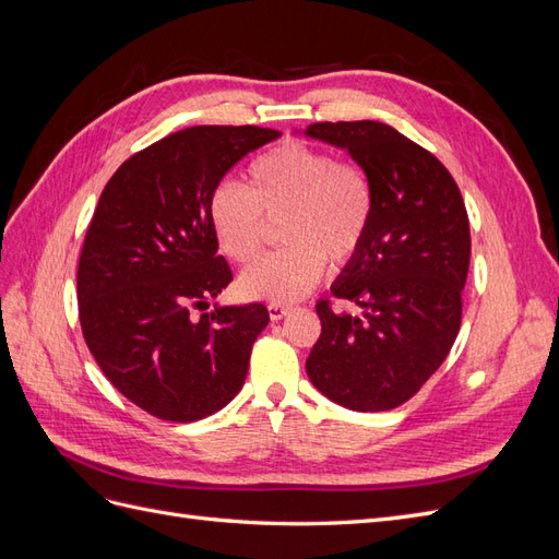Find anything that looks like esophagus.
Masks as SVG:
<instances>
[{
	"label": "esophagus",
	"instance_id": "1",
	"mask_svg": "<svg viewBox=\"0 0 559 559\" xmlns=\"http://www.w3.org/2000/svg\"><path fill=\"white\" fill-rule=\"evenodd\" d=\"M289 312H292V308L284 306V302H270V306H267V314H270V319H273V321L284 319Z\"/></svg>",
	"mask_w": 559,
	"mask_h": 559
}]
</instances>
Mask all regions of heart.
<instances>
[{"label":"heart","mask_w":559,"mask_h":559,"mask_svg":"<svg viewBox=\"0 0 559 559\" xmlns=\"http://www.w3.org/2000/svg\"><path fill=\"white\" fill-rule=\"evenodd\" d=\"M249 189L222 181L210 195V222L224 257L249 265L259 259L267 222L282 224L284 249L240 277L247 298L292 302L306 296L331 263L359 251L373 218V186L357 163L333 160L324 148L286 142L251 160Z\"/></svg>","instance_id":"b5f03b06"}]
</instances>
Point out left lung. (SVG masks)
I'll use <instances>...</instances> for the list:
<instances>
[{"label": "left lung", "mask_w": 559, "mask_h": 559, "mask_svg": "<svg viewBox=\"0 0 559 559\" xmlns=\"http://www.w3.org/2000/svg\"><path fill=\"white\" fill-rule=\"evenodd\" d=\"M302 134L349 151L376 198L359 251L331 286L359 314L317 302L308 378L343 408L392 411L436 373L460 333L471 259L464 200L445 165L392 126L312 123Z\"/></svg>", "instance_id": "left-lung-1"}]
</instances>
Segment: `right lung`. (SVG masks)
Segmentation results:
<instances>
[{
    "instance_id": "add662e5",
    "label": "right lung",
    "mask_w": 559,
    "mask_h": 559,
    "mask_svg": "<svg viewBox=\"0 0 559 559\" xmlns=\"http://www.w3.org/2000/svg\"><path fill=\"white\" fill-rule=\"evenodd\" d=\"M277 138L257 126L186 128L128 158L99 195L76 273L81 331L107 380L158 419L214 415L245 384L265 306L191 308H210L233 280L216 257L212 191Z\"/></svg>"
}]
</instances>
